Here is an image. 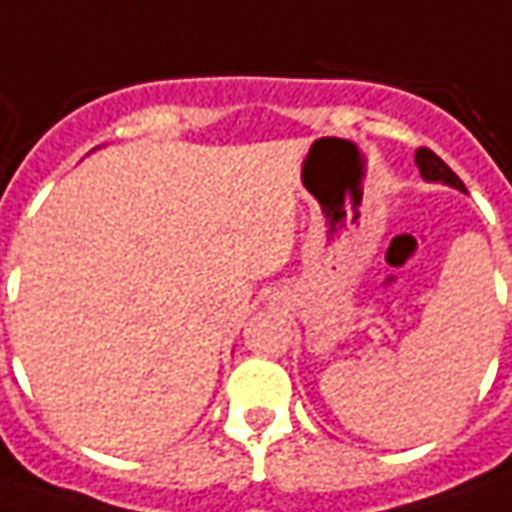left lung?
I'll return each instance as SVG.
<instances>
[{"label":"left lung","mask_w":512,"mask_h":512,"mask_svg":"<svg viewBox=\"0 0 512 512\" xmlns=\"http://www.w3.org/2000/svg\"><path fill=\"white\" fill-rule=\"evenodd\" d=\"M416 166L424 180L446 182V185H452V188H460V191H463V180H460L455 171L449 169V166H446V163H443L441 157L435 155L432 149H427V146H421V149L416 152Z\"/></svg>","instance_id":"obj_1"}]
</instances>
